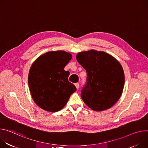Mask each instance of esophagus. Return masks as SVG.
Instances as JSON below:
<instances>
[{"mask_svg":"<svg viewBox=\"0 0 148 148\" xmlns=\"http://www.w3.org/2000/svg\"><path fill=\"white\" fill-rule=\"evenodd\" d=\"M75 86H76V89H79V84L78 83H76V84H75Z\"/></svg>","mask_w":148,"mask_h":148,"instance_id":"1","label":"esophagus"}]
</instances>
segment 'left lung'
I'll return each instance as SVG.
<instances>
[{
	"instance_id": "left-lung-1",
	"label": "left lung",
	"mask_w": 148,
	"mask_h": 148,
	"mask_svg": "<svg viewBox=\"0 0 148 148\" xmlns=\"http://www.w3.org/2000/svg\"><path fill=\"white\" fill-rule=\"evenodd\" d=\"M76 59L87 73L81 90L84 102L95 111L111 108L119 99L125 84L119 62L105 52L94 50L77 53Z\"/></svg>"
}]
</instances>
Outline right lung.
Listing matches in <instances>:
<instances>
[{"instance_id": "1", "label": "right lung", "mask_w": 148, "mask_h": 148, "mask_svg": "<svg viewBox=\"0 0 148 148\" xmlns=\"http://www.w3.org/2000/svg\"><path fill=\"white\" fill-rule=\"evenodd\" d=\"M72 59L64 51H51L39 56L30 69L28 82L33 99L42 109L51 112L61 110L76 90L68 80L64 68Z\"/></svg>"}]
</instances>
